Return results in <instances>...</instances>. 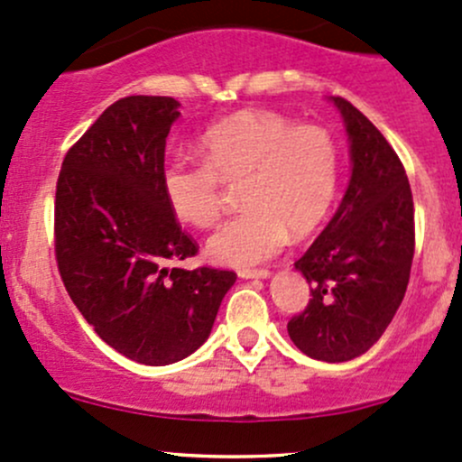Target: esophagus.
Wrapping results in <instances>:
<instances>
[{
    "label": "esophagus",
    "instance_id": "obj_1",
    "mask_svg": "<svg viewBox=\"0 0 462 462\" xmlns=\"http://www.w3.org/2000/svg\"><path fill=\"white\" fill-rule=\"evenodd\" d=\"M237 277H242V280H269L271 271H266V269H260V271L242 269V271H237Z\"/></svg>",
    "mask_w": 462,
    "mask_h": 462
}]
</instances>
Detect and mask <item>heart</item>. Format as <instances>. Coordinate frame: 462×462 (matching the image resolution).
I'll use <instances>...</instances> for the list:
<instances>
[{"label": "heart", "instance_id": "1", "mask_svg": "<svg viewBox=\"0 0 462 462\" xmlns=\"http://www.w3.org/2000/svg\"><path fill=\"white\" fill-rule=\"evenodd\" d=\"M202 162L170 158L161 189L173 216L209 226L217 216V178L245 171L240 202L207 240L216 264L249 269L275 255L289 236H309L337 196L339 153L324 127L292 125L273 112H237L198 138Z\"/></svg>", "mask_w": 462, "mask_h": 462}]
</instances>
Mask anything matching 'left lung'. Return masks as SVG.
I'll use <instances>...</instances> for the list:
<instances>
[{"instance_id": "left-lung-1", "label": "left lung", "mask_w": 462, "mask_h": 462, "mask_svg": "<svg viewBox=\"0 0 462 462\" xmlns=\"http://www.w3.org/2000/svg\"><path fill=\"white\" fill-rule=\"evenodd\" d=\"M350 143V180L321 236L295 262L312 300L289 321L292 344L317 361L368 352L394 319L414 257V200L383 134L341 97L330 98Z\"/></svg>"}]
</instances>
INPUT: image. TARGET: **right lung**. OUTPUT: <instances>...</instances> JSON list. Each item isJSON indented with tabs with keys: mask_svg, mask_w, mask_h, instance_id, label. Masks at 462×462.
I'll use <instances>...</instances> for the list:
<instances>
[{
	"mask_svg": "<svg viewBox=\"0 0 462 462\" xmlns=\"http://www.w3.org/2000/svg\"><path fill=\"white\" fill-rule=\"evenodd\" d=\"M178 107L171 97L112 103L63 158L54 200L68 295L107 346L145 365L200 348L237 277L176 266L198 253L161 189Z\"/></svg>",
	"mask_w": 462,
	"mask_h": 462,
	"instance_id": "obj_1",
	"label": "right lung"
}]
</instances>
